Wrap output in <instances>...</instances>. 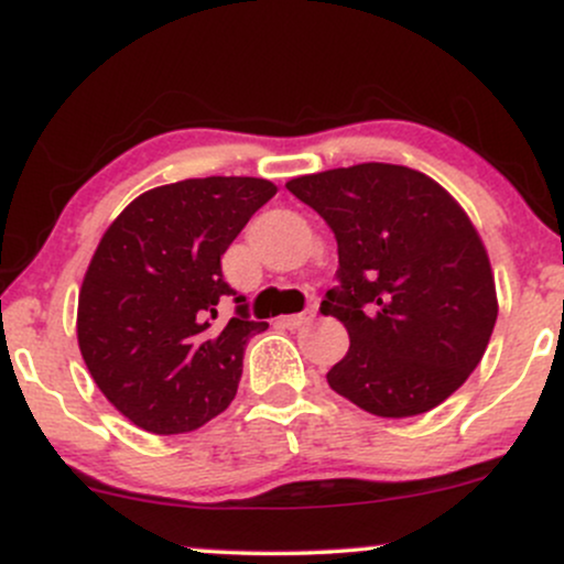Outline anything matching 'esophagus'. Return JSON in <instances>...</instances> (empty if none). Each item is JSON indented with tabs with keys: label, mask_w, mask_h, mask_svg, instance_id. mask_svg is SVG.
<instances>
[{
	"label": "esophagus",
	"mask_w": 564,
	"mask_h": 564,
	"mask_svg": "<svg viewBox=\"0 0 564 564\" xmlns=\"http://www.w3.org/2000/svg\"><path fill=\"white\" fill-rule=\"evenodd\" d=\"M315 318V310L310 307V310H304V313H296V315H283L281 321V326H286V328H300V326H307L310 321Z\"/></svg>",
	"instance_id": "esophagus-1"
}]
</instances>
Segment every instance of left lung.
Segmentation results:
<instances>
[{
	"mask_svg": "<svg viewBox=\"0 0 564 564\" xmlns=\"http://www.w3.org/2000/svg\"><path fill=\"white\" fill-rule=\"evenodd\" d=\"M286 187L339 246V286L321 313L345 323L349 349L328 387L384 419L451 398L482 360L498 315L488 251L467 212L426 174L377 161Z\"/></svg>",
	"mask_w": 564,
	"mask_h": 564,
	"instance_id": "obj_1",
	"label": "left lung"
}]
</instances>
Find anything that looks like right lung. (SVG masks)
Here are the masks:
<instances>
[{"label": "right lung", "mask_w": 564, "mask_h": 564, "mask_svg": "<svg viewBox=\"0 0 564 564\" xmlns=\"http://www.w3.org/2000/svg\"><path fill=\"white\" fill-rule=\"evenodd\" d=\"M278 187L262 177H198L145 191L102 232L76 313L82 358L121 416L153 435H180L236 398L246 341L268 328L232 291L223 254Z\"/></svg>", "instance_id": "obj_1"}]
</instances>
